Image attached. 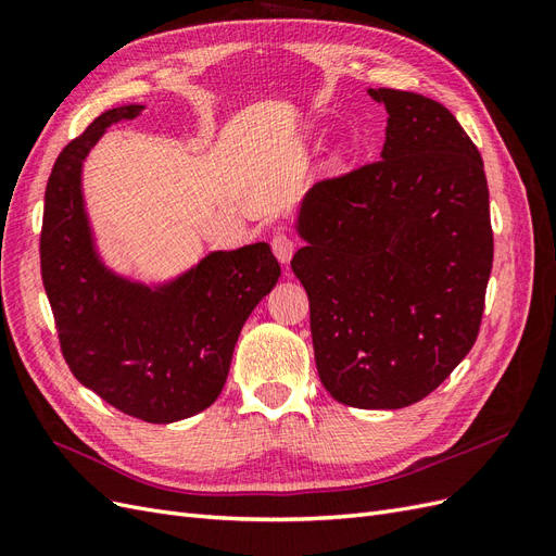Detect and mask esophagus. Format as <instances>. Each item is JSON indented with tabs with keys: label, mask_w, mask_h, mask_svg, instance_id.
I'll use <instances>...</instances> for the list:
<instances>
[{
	"label": "esophagus",
	"mask_w": 556,
	"mask_h": 556,
	"mask_svg": "<svg viewBox=\"0 0 556 556\" xmlns=\"http://www.w3.org/2000/svg\"><path fill=\"white\" fill-rule=\"evenodd\" d=\"M271 248H274V255L278 257L280 264H288L294 255V241L288 237V233H276L271 241Z\"/></svg>",
	"instance_id": "1"
}]
</instances>
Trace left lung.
<instances>
[{
  "label": "left lung",
  "mask_w": 556,
  "mask_h": 556,
  "mask_svg": "<svg viewBox=\"0 0 556 556\" xmlns=\"http://www.w3.org/2000/svg\"><path fill=\"white\" fill-rule=\"evenodd\" d=\"M380 160L301 199L292 271L311 301L315 366L345 406L406 408L478 339L494 237L484 164L443 104L378 88Z\"/></svg>",
  "instance_id": "obj_1"
}]
</instances>
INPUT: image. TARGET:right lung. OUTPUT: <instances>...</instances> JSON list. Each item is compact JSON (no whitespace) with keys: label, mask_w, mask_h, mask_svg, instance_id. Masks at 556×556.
<instances>
[{"label":"right lung","mask_w":556,"mask_h":556,"mask_svg":"<svg viewBox=\"0 0 556 556\" xmlns=\"http://www.w3.org/2000/svg\"><path fill=\"white\" fill-rule=\"evenodd\" d=\"M143 109L104 111L60 153L46 185L41 276L78 382L125 415L169 425L220 396L233 345L276 288L280 264L260 241L213 250L188 271L150 285L106 266L83 197V162L111 125Z\"/></svg>","instance_id":"add662e5"}]
</instances>
